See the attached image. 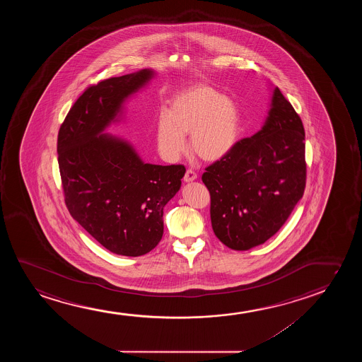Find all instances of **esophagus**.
I'll return each mask as SVG.
<instances>
[{
  "instance_id": "obj_1",
  "label": "esophagus",
  "mask_w": 362,
  "mask_h": 362,
  "mask_svg": "<svg viewBox=\"0 0 362 362\" xmlns=\"http://www.w3.org/2000/svg\"><path fill=\"white\" fill-rule=\"evenodd\" d=\"M197 178H198V175L194 172L193 169H187L185 175H184V182H193Z\"/></svg>"
}]
</instances>
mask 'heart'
Returning <instances> with one entry per match:
<instances>
[{
	"label": "heart",
	"mask_w": 362,
	"mask_h": 362,
	"mask_svg": "<svg viewBox=\"0 0 362 362\" xmlns=\"http://www.w3.org/2000/svg\"><path fill=\"white\" fill-rule=\"evenodd\" d=\"M189 132L190 147L200 158H223L238 142V106L208 85L183 90L157 119L156 142L164 158L175 160L187 151L185 134Z\"/></svg>",
	"instance_id": "b5f03b06"
}]
</instances>
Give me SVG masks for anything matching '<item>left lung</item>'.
I'll list each match as a JSON object with an SVG mask.
<instances>
[{
  "label": "left lung",
  "mask_w": 362,
  "mask_h": 362,
  "mask_svg": "<svg viewBox=\"0 0 362 362\" xmlns=\"http://www.w3.org/2000/svg\"><path fill=\"white\" fill-rule=\"evenodd\" d=\"M202 179L210 193L214 233L225 246L245 251L278 233L307 182L304 126L281 90L273 91L262 129L238 141Z\"/></svg>",
  "instance_id": "8db88e82"
}]
</instances>
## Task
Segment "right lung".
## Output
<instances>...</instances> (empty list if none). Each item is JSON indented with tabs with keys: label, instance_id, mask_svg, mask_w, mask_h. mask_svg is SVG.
<instances>
[{
	"label": "right lung",
	"instance_id": "obj_1",
	"mask_svg": "<svg viewBox=\"0 0 362 362\" xmlns=\"http://www.w3.org/2000/svg\"><path fill=\"white\" fill-rule=\"evenodd\" d=\"M149 69L100 80L75 101L57 142L62 187L70 215L111 252L137 257L163 236V208L178 192L183 164L144 163L121 139L101 134Z\"/></svg>",
	"mask_w": 362,
	"mask_h": 362
}]
</instances>
